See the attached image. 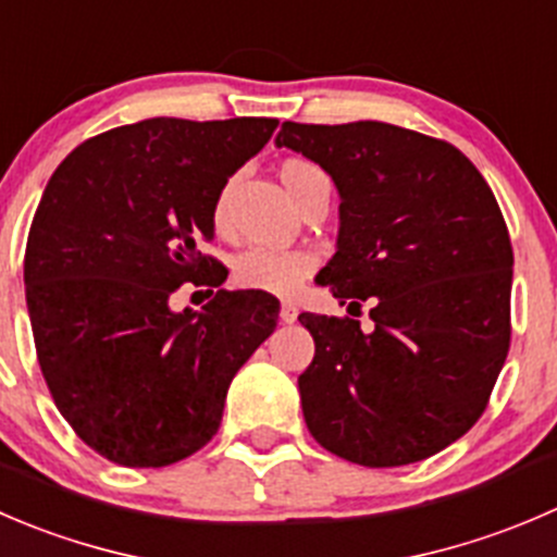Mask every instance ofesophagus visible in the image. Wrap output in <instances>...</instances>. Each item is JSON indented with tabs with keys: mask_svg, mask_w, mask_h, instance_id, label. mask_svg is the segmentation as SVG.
Returning a JSON list of instances; mask_svg holds the SVG:
<instances>
[{
	"mask_svg": "<svg viewBox=\"0 0 557 557\" xmlns=\"http://www.w3.org/2000/svg\"><path fill=\"white\" fill-rule=\"evenodd\" d=\"M296 315H299L296 305H290V301H283V305H280V321H283V323H294Z\"/></svg>",
	"mask_w": 557,
	"mask_h": 557,
	"instance_id": "esophagus-1",
	"label": "esophagus"
}]
</instances>
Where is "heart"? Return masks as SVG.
<instances>
[{
    "label": "heart",
    "instance_id": "1",
    "mask_svg": "<svg viewBox=\"0 0 557 557\" xmlns=\"http://www.w3.org/2000/svg\"><path fill=\"white\" fill-rule=\"evenodd\" d=\"M285 193L296 203H305L312 193L329 190V180L315 163L305 158H285L277 169ZM231 185L220 187L212 203V223L223 234L228 228ZM315 256L310 250H269V247H250L234 263L236 285L247 290H263L274 296H290L299 285L315 272Z\"/></svg>",
    "mask_w": 557,
    "mask_h": 557
}]
</instances>
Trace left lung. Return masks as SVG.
I'll return each mask as SVG.
<instances>
[{
  "label": "left lung",
  "instance_id": "1",
  "mask_svg": "<svg viewBox=\"0 0 557 557\" xmlns=\"http://www.w3.org/2000/svg\"><path fill=\"white\" fill-rule=\"evenodd\" d=\"M277 147L337 185V252L318 283L370 299L375 323L299 315L315 339L307 430L367 468L438 455L479 422L509 354L515 252L493 190L460 149L397 124L283 122Z\"/></svg>",
  "mask_w": 557,
  "mask_h": 557
}]
</instances>
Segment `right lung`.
<instances>
[{
  "mask_svg": "<svg viewBox=\"0 0 557 557\" xmlns=\"http://www.w3.org/2000/svg\"><path fill=\"white\" fill-rule=\"evenodd\" d=\"M274 127L144 119L75 147L48 180L24 256L37 361L73 433L116 466L203 449L234 375L277 326L272 294L220 288L228 269L201 252L214 196ZM185 282L219 294L174 313Z\"/></svg>",
  "mask_w": 557,
  "mask_h": 557,
  "instance_id": "1",
  "label": "right lung"
}]
</instances>
